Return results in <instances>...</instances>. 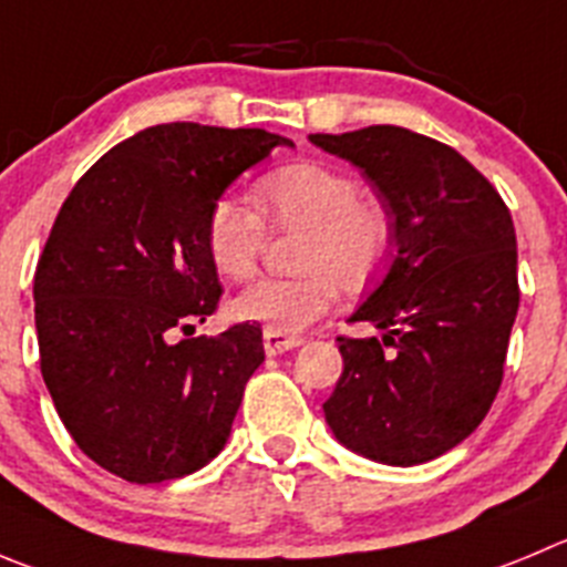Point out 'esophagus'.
<instances>
[{
	"instance_id": "obj_1",
	"label": "esophagus",
	"mask_w": 567,
	"mask_h": 567,
	"mask_svg": "<svg viewBox=\"0 0 567 567\" xmlns=\"http://www.w3.org/2000/svg\"><path fill=\"white\" fill-rule=\"evenodd\" d=\"M301 343H305V338L301 336H285V332H274V330L262 332V347H266L268 355H282V352L301 347Z\"/></svg>"
}]
</instances>
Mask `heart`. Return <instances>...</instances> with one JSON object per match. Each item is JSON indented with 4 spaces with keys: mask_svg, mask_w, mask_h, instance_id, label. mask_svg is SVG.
<instances>
[{
    "mask_svg": "<svg viewBox=\"0 0 567 567\" xmlns=\"http://www.w3.org/2000/svg\"><path fill=\"white\" fill-rule=\"evenodd\" d=\"M254 200L259 215L235 195L212 200L204 224L212 268L226 279L251 277L266 243V219L274 229H301L296 259L305 271L248 285L235 299L237 319L285 336L301 332L330 313L341 285L363 288L389 257L385 212L361 198V184L336 167L316 162L279 167L254 187Z\"/></svg>",
    "mask_w": 567,
    "mask_h": 567,
    "instance_id": "b5f03b06",
    "label": "heart"
}]
</instances>
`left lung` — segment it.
Returning a JSON list of instances; mask_svg holds the SVG:
<instances>
[{
    "label": "left lung",
    "mask_w": 567,
    "mask_h": 567,
    "mask_svg": "<svg viewBox=\"0 0 567 567\" xmlns=\"http://www.w3.org/2000/svg\"><path fill=\"white\" fill-rule=\"evenodd\" d=\"M310 142L363 173L391 226V266L338 338L343 372L324 403L338 442L411 467L470 436L504 380L515 324V224L498 189L453 147L396 125Z\"/></svg>",
    "instance_id": "left-lung-1"
}]
</instances>
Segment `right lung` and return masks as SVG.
Segmentation results:
<instances>
[{
	"label": "right lung",
	"instance_id": "obj_1",
	"mask_svg": "<svg viewBox=\"0 0 567 567\" xmlns=\"http://www.w3.org/2000/svg\"><path fill=\"white\" fill-rule=\"evenodd\" d=\"M277 145L293 142L153 125L100 156L52 224L33 279L41 374L78 447L131 484L182 478L218 456L266 361L257 324L193 332L224 290L206 212Z\"/></svg>",
	"mask_w": 567,
	"mask_h": 567
}]
</instances>
